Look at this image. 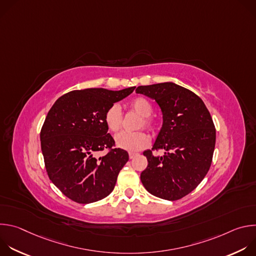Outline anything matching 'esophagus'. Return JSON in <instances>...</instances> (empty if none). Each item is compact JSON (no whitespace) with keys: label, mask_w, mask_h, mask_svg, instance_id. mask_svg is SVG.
Masks as SVG:
<instances>
[{"label":"esophagus","mask_w":256,"mask_h":256,"mask_svg":"<svg viewBox=\"0 0 256 256\" xmlns=\"http://www.w3.org/2000/svg\"><path fill=\"white\" fill-rule=\"evenodd\" d=\"M128 156H130V159H132L134 156H136V153H134V152H130V153H128Z\"/></svg>","instance_id":"34e87169"}]
</instances>
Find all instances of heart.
Instances as JSON below:
<instances>
[{
	"mask_svg": "<svg viewBox=\"0 0 256 256\" xmlns=\"http://www.w3.org/2000/svg\"><path fill=\"white\" fill-rule=\"evenodd\" d=\"M130 106L134 112L142 116L138 128H146L154 132L157 128L156 120L151 116L153 105L144 97H136L130 102ZM104 122L109 130L118 132L122 124V112L118 104H112L104 116ZM116 144L118 148L126 151H140L150 144V138L144 130L128 132H120L116 136Z\"/></svg>",
	"mask_w": 256,
	"mask_h": 256,
	"instance_id": "obj_1",
	"label": "heart"
}]
</instances>
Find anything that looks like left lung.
<instances>
[{
  "instance_id": "obj_1",
  "label": "left lung",
  "mask_w": 256,
  "mask_h": 256,
  "mask_svg": "<svg viewBox=\"0 0 256 256\" xmlns=\"http://www.w3.org/2000/svg\"><path fill=\"white\" fill-rule=\"evenodd\" d=\"M136 93L158 103L163 126L152 150L144 152L148 166L142 184L151 194L177 200L190 194L206 175L216 144V128L202 100L192 91L171 82L138 86ZM164 150L158 158L154 150Z\"/></svg>"
}]
</instances>
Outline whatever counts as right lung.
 <instances>
[{
  "label": "right lung",
  "mask_w": 256,
  "mask_h": 256,
  "mask_svg": "<svg viewBox=\"0 0 256 256\" xmlns=\"http://www.w3.org/2000/svg\"><path fill=\"white\" fill-rule=\"evenodd\" d=\"M134 88L74 90L60 96L48 112L40 130L46 169L52 184L72 202H94L114 190L128 154L116 148L104 116ZM104 150L108 153L99 156Z\"/></svg>",
  "instance_id": "right-lung-1"
}]
</instances>
